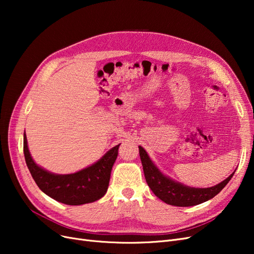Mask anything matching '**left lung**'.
Wrapping results in <instances>:
<instances>
[{
  "label": "left lung",
  "instance_id": "8db88e82",
  "mask_svg": "<svg viewBox=\"0 0 254 254\" xmlns=\"http://www.w3.org/2000/svg\"><path fill=\"white\" fill-rule=\"evenodd\" d=\"M140 156L143 165V171L145 179L147 181L148 187L153 191V194L158 196L164 202L177 205V206H190L201 203L207 199L213 198L225 188L228 179L220 182L219 184L206 190H193L188 188L180 186L179 183L166 179L153 167L150 161L146 155L144 149H140Z\"/></svg>",
  "mask_w": 254,
  "mask_h": 254
}]
</instances>
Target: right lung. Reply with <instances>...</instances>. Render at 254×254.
<instances>
[{"label": "right lung", "mask_w": 254, "mask_h": 254, "mask_svg": "<svg viewBox=\"0 0 254 254\" xmlns=\"http://www.w3.org/2000/svg\"><path fill=\"white\" fill-rule=\"evenodd\" d=\"M118 149L115 146L109 155L104 156V159L102 158L93 166L66 176L51 175L38 167L29 157L26 144L24 156L30 174L44 193L63 203L78 205L93 202L105 195L109 186L113 163L118 157Z\"/></svg>", "instance_id": "right-lung-1"}]
</instances>
